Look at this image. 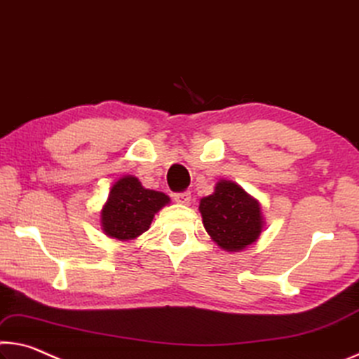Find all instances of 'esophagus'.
Segmentation results:
<instances>
[{"label":"esophagus","mask_w":359,"mask_h":359,"mask_svg":"<svg viewBox=\"0 0 359 359\" xmlns=\"http://www.w3.org/2000/svg\"><path fill=\"white\" fill-rule=\"evenodd\" d=\"M175 202L178 203H189L191 202V192L189 191H183V192H175L173 194Z\"/></svg>","instance_id":"esophagus-1"}]
</instances>
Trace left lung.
I'll return each instance as SVG.
<instances>
[{"label":"left lung","mask_w":359,"mask_h":359,"mask_svg":"<svg viewBox=\"0 0 359 359\" xmlns=\"http://www.w3.org/2000/svg\"><path fill=\"white\" fill-rule=\"evenodd\" d=\"M198 210L205 229L221 248L240 251L259 238V203L231 181H219L215 192L202 198Z\"/></svg>","instance_id":"8db88e82"}]
</instances>
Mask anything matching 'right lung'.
I'll return each mask as SVG.
<instances>
[{
  "label": "right lung",
  "mask_w": 359,
  "mask_h": 359,
  "mask_svg": "<svg viewBox=\"0 0 359 359\" xmlns=\"http://www.w3.org/2000/svg\"><path fill=\"white\" fill-rule=\"evenodd\" d=\"M170 202L168 196L144 189L135 176H124L111 187L102 210V226L109 237L132 240L146 232L154 215Z\"/></svg>",
  "instance_id": "obj_1"
}]
</instances>
